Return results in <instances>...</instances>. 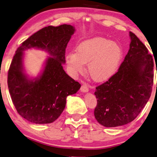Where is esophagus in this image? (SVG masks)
Returning <instances> with one entry per match:
<instances>
[{
    "label": "esophagus",
    "instance_id": "1",
    "mask_svg": "<svg viewBox=\"0 0 157 157\" xmlns=\"http://www.w3.org/2000/svg\"><path fill=\"white\" fill-rule=\"evenodd\" d=\"M80 90H81V91H82V92H87V91H89V86H88V84H86V83H83L82 85L81 86Z\"/></svg>",
    "mask_w": 157,
    "mask_h": 157
}]
</instances>
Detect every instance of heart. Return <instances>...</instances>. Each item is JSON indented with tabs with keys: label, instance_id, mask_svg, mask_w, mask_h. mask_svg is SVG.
Listing matches in <instances>:
<instances>
[{
	"label": "heart",
	"instance_id": "1",
	"mask_svg": "<svg viewBox=\"0 0 157 157\" xmlns=\"http://www.w3.org/2000/svg\"><path fill=\"white\" fill-rule=\"evenodd\" d=\"M123 56L117 43L102 37L86 40L77 47V52H71L66 56V63L74 75L82 74L85 63L94 80L103 82L117 73Z\"/></svg>",
	"mask_w": 157,
	"mask_h": 157
}]
</instances>
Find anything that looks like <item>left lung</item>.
<instances>
[{
  "label": "left lung",
  "mask_w": 157,
  "mask_h": 157,
  "mask_svg": "<svg viewBox=\"0 0 157 157\" xmlns=\"http://www.w3.org/2000/svg\"><path fill=\"white\" fill-rule=\"evenodd\" d=\"M130 48L118 71L96 87L94 116L105 127L125 125L135 119L152 91L154 61L148 49L130 32ZM157 73V68H156Z\"/></svg>",
  "instance_id": "1"
}]
</instances>
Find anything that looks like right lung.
<instances>
[{
    "instance_id": "right-lung-1",
    "label": "right lung",
    "mask_w": 157,
    "mask_h": 157,
    "mask_svg": "<svg viewBox=\"0 0 157 157\" xmlns=\"http://www.w3.org/2000/svg\"><path fill=\"white\" fill-rule=\"evenodd\" d=\"M75 28L71 25L44 27L21 44L13 56L7 74V85L17 113L34 124H49L58 119L66 107V98L75 94L80 84L64 71L65 53ZM30 48L47 51L43 73L33 80L23 71V51Z\"/></svg>"
}]
</instances>
